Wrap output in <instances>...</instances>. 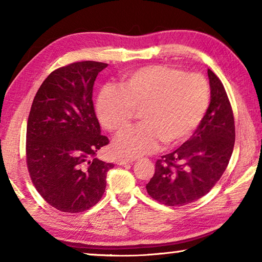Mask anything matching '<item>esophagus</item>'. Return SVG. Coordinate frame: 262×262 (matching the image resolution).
Segmentation results:
<instances>
[{"instance_id": "1", "label": "esophagus", "mask_w": 262, "mask_h": 262, "mask_svg": "<svg viewBox=\"0 0 262 262\" xmlns=\"http://www.w3.org/2000/svg\"><path fill=\"white\" fill-rule=\"evenodd\" d=\"M133 159H129V158H119L117 161V164H119V165H126V164H132Z\"/></svg>"}]
</instances>
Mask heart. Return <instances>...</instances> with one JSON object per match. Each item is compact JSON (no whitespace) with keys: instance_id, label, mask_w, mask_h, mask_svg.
Wrapping results in <instances>:
<instances>
[{"instance_id":"obj_1","label":"heart","mask_w":262,"mask_h":262,"mask_svg":"<svg viewBox=\"0 0 262 262\" xmlns=\"http://www.w3.org/2000/svg\"><path fill=\"white\" fill-rule=\"evenodd\" d=\"M210 89L200 74L152 64L122 77L120 88L106 84L97 97L96 111L101 125L121 133L141 110V123L114 142L120 156L139 157L165 145L188 139L207 112Z\"/></svg>"}]
</instances>
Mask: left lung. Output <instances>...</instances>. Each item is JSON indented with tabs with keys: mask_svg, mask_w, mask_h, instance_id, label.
Segmentation results:
<instances>
[{
	"mask_svg": "<svg viewBox=\"0 0 262 262\" xmlns=\"http://www.w3.org/2000/svg\"><path fill=\"white\" fill-rule=\"evenodd\" d=\"M210 104L189 140L156 162L148 194L165 206L179 207L201 199L214 187L233 151L234 119L221 79L208 69Z\"/></svg>",
	"mask_w": 262,
	"mask_h": 262,
	"instance_id": "8db88e82",
	"label": "left lung"
}]
</instances>
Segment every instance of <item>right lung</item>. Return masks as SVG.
<instances>
[{"label":"right lung","instance_id":"obj_1","mask_svg":"<svg viewBox=\"0 0 262 262\" xmlns=\"http://www.w3.org/2000/svg\"><path fill=\"white\" fill-rule=\"evenodd\" d=\"M107 63L74 62L52 72L33 99L26 128V164L43 200L63 212L98 202L114 165L96 158L108 144L100 134L92 90Z\"/></svg>","mask_w":262,"mask_h":262}]
</instances>
